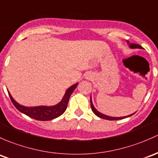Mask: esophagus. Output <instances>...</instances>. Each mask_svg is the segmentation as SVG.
<instances>
[{
    "mask_svg": "<svg viewBox=\"0 0 158 158\" xmlns=\"http://www.w3.org/2000/svg\"><path fill=\"white\" fill-rule=\"evenodd\" d=\"M88 77H87V78H88Z\"/></svg>",
    "mask_w": 158,
    "mask_h": 158,
    "instance_id": "34e87169",
    "label": "esophagus"
}]
</instances>
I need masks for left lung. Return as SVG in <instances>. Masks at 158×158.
Here are the masks:
<instances>
[{
	"label": "left lung",
	"instance_id": "left-lung-1",
	"mask_svg": "<svg viewBox=\"0 0 158 158\" xmlns=\"http://www.w3.org/2000/svg\"><path fill=\"white\" fill-rule=\"evenodd\" d=\"M127 43L128 45V46L130 47L131 48H143L141 46V45H138V44H135V43H129V42L127 41ZM90 106H91V109H92L93 112H94V113L96 115H97L98 117H100V118H103V119H107V120H118V119H123V118H127V117H129L131 116V115H132L133 114H131V115H128L127 116H123V117H112V116H109V115H104L103 113H100L99 111H97V110L95 109V107L94 106V105H93V103H92V100H91V97H90Z\"/></svg>",
	"mask_w": 158,
	"mask_h": 158
}]
</instances>
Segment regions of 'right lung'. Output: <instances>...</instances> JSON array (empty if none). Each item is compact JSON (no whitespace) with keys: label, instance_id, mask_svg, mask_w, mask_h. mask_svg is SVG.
<instances>
[{"label":"right lung","instance_id":"1","mask_svg":"<svg viewBox=\"0 0 158 158\" xmlns=\"http://www.w3.org/2000/svg\"><path fill=\"white\" fill-rule=\"evenodd\" d=\"M77 84H78V83L71 86L69 88L67 89L62 100L56 105L51 106H39L32 107L24 106L20 105L17 102H16L9 92H8V94H9L11 101H12L14 106L19 112L28 115L30 118H34V119L40 120V121H48V120L54 119V118L60 116L64 113V111L67 109L70 97H71V94L74 92V90H75Z\"/></svg>","mask_w":158,"mask_h":158}]
</instances>
